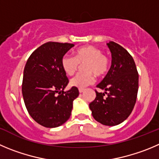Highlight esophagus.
<instances>
[{
  "label": "esophagus",
  "instance_id": "esophagus-1",
  "mask_svg": "<svg viewBox=\"0 0 159 159\" xmlns=\"http://www.w3.org/2000/svg\"><path fill=\"white\" fill-rule=\"evenodd\" d=\"M84 91V89H79V93H82Z\"/></svg>",
  "mask_w": 159,
  "mask_h": 159
}]
</instances>
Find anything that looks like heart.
Instances as JSON below:
<instances>
[{
  "label": "heart",
  "instance_id": "1",
  "mask_svg": "<svg viewBox=\"0 0 159 159\" xmlns=\"http://www.w3.org/2000/svg\"><path fill=\"white\" fill-rule=\"evenodd\" d=\"M85 72L79 73L72 78L70 84L73 87L84 89L94 82V75L101 77L106 75L109 70L110 61L100 48L94 46H85L78 48L75 56L64 55L62 58V68L68 75H73L78 70L80 64Z\"/></svg>",
  "mask_w": 159,
  "mask_h": 159
}]
</instances>
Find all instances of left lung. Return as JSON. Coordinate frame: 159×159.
<instances>
[{
    "label": "left lung",
    "instance_id": "8db88e82",
    "mask_svg": "<svg viewBox=\"0 0 159 159\" xmlns=\"http://www.w3.org/2000/svg\"><path fill=\"white\" fill-rule=\"evenodd\" d=\"M112 60L109 71L96 87L95 100L89 103L96 121L114 126L123 122L133 111L137 97L139 75L131 55L120 44L110 41ZM106 96L105 97V96Z\"/></svg>",
    "mask_w": 159,
    "mask_h": 159
}]
</instances>
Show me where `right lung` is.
I'll use <instances>...</instances> for the list:
<instances>
[{
	"mask_svg": "<svg viewBox=\"0 0 159 159\" xmlns=\"http://www.w3.org/2000/svg\"><path fill=\"white\" fill-rule=\"evenodd\" d=\"M75 46L44 43L30 56L23 70L22 93L28 113L46 128H56L70 117L78 88L64 91L69 80L62 68L63 56Z\"/></svg>",
	"mask_w": 159,
	"mask_h": 159,
	"instance_id": "add662e5",
	"label": "right lung"
}]
</instances>
